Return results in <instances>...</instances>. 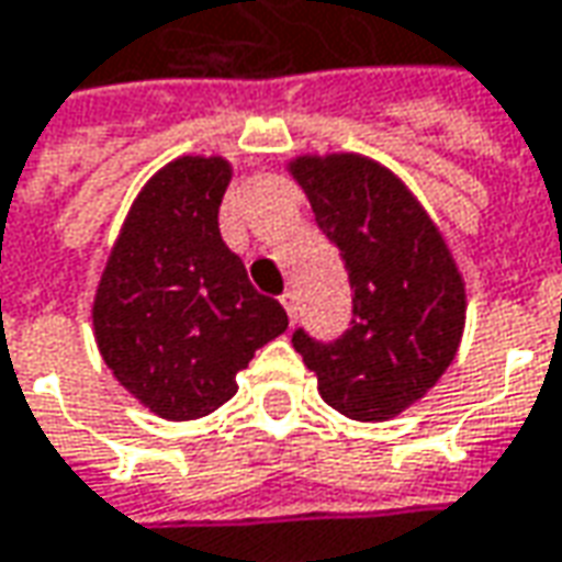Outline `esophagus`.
<instances>
[{"mask_svg":"<svg viewBox=\"0 0 562 562\" xmlns=\"http://www.w3.org/2000/svg\"><path fill=\"white\" fill-rule=\"evenodd\" d=\"M281 306H284V312L290 315V322H293V318H296V293H293V290H284V293H281Z\"/></svg>","mask_w":562,"mask_h":562,"instance_id":"obj_1","label":"esophagus"}]
</instances>
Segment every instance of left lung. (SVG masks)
Wrapping results in <instances>:
<instances>
[{"label": "left lung", "mask_w": 562, "mask_h": 562, "mask_svg": "<svg viewBox=\"0 0 562 562\" xmlns=\"http://www.w3.org/2000/svg\"><path fill=\"white\" fill-rule=\"evenodd\" d=\"M318 228L340 250L352 327L340 340L293 334L330 408L390 420L436 386L464 337L467 290L430 213L395 172L361 154H303L288 164Z\"/></svg>", "instance_id": "8db88e82"}]
</instances>
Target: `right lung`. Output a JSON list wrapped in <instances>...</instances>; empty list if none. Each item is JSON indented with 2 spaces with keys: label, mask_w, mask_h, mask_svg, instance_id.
<instances>
[{
  "label": "right lung",
  "mask_w": 562,
  "mask_h": 562,
  "mask_svg": "<svg viewBox=\"0 0 562 562\" xmlns=\"http://www.w3.org/2000/svg\"><path fill=\"white\" fill-rule=\"evenodd\" d=\"M225 157H179L132 201L92 303L98 352L145 408L198 420L237 393L259 346L288 330L220 235Z\"/></svg>",
  "instance_id": "add662e5"
}]
</instances>
